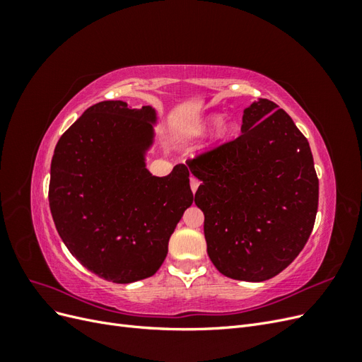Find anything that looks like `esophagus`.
<instances>
[{"label":"esophagus","mask_w":362,"mask_h":362,"mask_svg":"<svg viewBox=\"0 0 362 362\" xmlns=\"http://www.w3.org/2000/svg\"><path fill=\"white\" fill-rule=\"evenodd\" d=\"M199 184H201V181H199L198 178H194V177H192V178H190V187H192V192H193V193H194L196 190H198Z\"/></svg>","instance_id":"esophagus-1"}]
</instances>
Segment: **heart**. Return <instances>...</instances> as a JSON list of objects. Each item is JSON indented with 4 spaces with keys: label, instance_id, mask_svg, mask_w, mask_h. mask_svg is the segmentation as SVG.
<instances>
[{
    "label": "heart",
    "instance_id": "obj_1",
    "mask_svg": "<svg viewBox=\"0 0 362 362\" xmlns=\"http://www.w3.org/2000/svg\"><path fill=\"white\" fill-rule=\"evenodd\" d=\"M217 119H218V116L213 115V116H208V117L199 120L198 124L193 125V127L189 129V134H190V136H201V134H204L205 131H206L208 128H210L211 125L217 124L216 128H214V131H213V134H211L210 145H211V146H218V145L225 144V141L228 140V137L231 136L234 127H233V122H229V120H226V119L219 120L218 123L216 122Z\"/></svg>",
    "mask_w": 362,
    "mask_h": 362
}]
</instances>
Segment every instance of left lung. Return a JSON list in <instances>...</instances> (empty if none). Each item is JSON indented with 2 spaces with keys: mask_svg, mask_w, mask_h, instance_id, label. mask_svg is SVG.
<instances>
[{
  "mask_svg": "<svg viewBox=\"0 0 362 362\" xmlns=\"http://www.w3.org/2000/svg\"><path fill=\"white\" fill-rule=\"evenodd\" d=\"M187 166L202 181L194 204L222 275L261 282L299 255L315 222L319 180L308 140L275 103H252L242 134Z\"/></svg>",
  "mask_w": 362,
  "mask_h": 362,
  "instance_id": "left-lung-1",
  "label": "left lung"
}]
</instances>
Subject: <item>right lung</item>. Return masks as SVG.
<instances>
[{"mask_svg":"<svg viewBox=\"0 0 362 362\" xmlns=\"http://www.w3.org/2000/svg\"><path fill=\"white\" fill-rule=\"evenodd\" d=\"M157 112L124 101L98 103L54 149L49 208L71 254L95 275L129 284L154 275L193 202L189 169L168 177L146 169Z\"/></svg>","mask_w":362,"mask_h":362,"instance_id":"right-lung-1","label":"right lung"}]
</instances>
